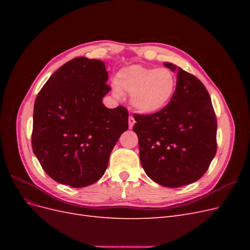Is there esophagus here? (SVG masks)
Instances as JSON below:
<instances>
[{
	"instance_id": "1",
	"label": "esophagus",
	"mask_w": 250,
	"mask_h": 250,
	"mask_svg": "<svg viewBox=\"0 0 250 250\" xmlns=\"http://www.w3.org/2000/svg\"><path fill=\"white\" fill-rule=\"evenodd\" d=\"M135 123V120L132 116H129V119H128V124H129V128H132Z\"/></svg>"
}]
</instances>
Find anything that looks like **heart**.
Instances as JSON below:
<instances>
[{
	"label": "heart",
	"mask_w": 250,
	"mask_h": 250,
	"mask_svg": "<svg viewBox=\"0 0 250 250\" xmlns=\"http://www.w3.org/2000/svg\"><path fill=\"white\" fill-rule=\"evenodd\" d=\"M116 94L131 95V105L139 112L152 115L170 104L177 88V77L168 67L131 65L116 79Z\"/></svg>",
	"instance_id": "obj_1"
}]
</instances>
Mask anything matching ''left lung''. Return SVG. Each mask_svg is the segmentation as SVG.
<instances>
[{
    "mask_svg": "<svg viewBox=\"0 0 250 250\" xmlns=\"http://www.w3.org/2000/svg\"><path fill=\"white\" fill-rule=\"evenodd\" d=\"M171 70L175 65L165 63ZM177 70V88L167 107L134 113L142 167L155 183L178 188L195 183L217 152V119L209 94L194 75Z\"/></svg>",
    "mask_w": 250,
    "mask_h": 250,
    "instance_id": "obj_1",
    "label": "left lung"
}]
</instances>
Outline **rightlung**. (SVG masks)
Listing matches in <instances>:
<instances>
[{"label":"right lung","instance_id":"add662e5","mask_svg":"<svg viewBox=\"0 0 250 250\" xmlns=\"http://www.w3.org/2000/svg\"><path fill=\"white\" fill-rule=\"evenodd\" d=\"M107 79L102 60L77 57L60 66L36 97L32 149L59 184L83 188L99 180L128 129V110L102 103L111 88Z\"/></svg>","mask_w":250,"mask_h":250}]
</instances>
